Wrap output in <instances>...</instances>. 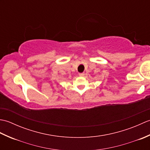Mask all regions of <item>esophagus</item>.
Wrapping results in <instances>:
<instances>
[{
  "mask_svg": "<svg viewBox=\"0 0 150 150\" xmlns=\"http://www.w3.org/2000/svg\"><path fill=\"white\" fill-rule=\"evenodd\" d=\"M79 76H81V77H82V76L84 75V73H79Z\"/></svg>",
  "mask_w": 150,
  "mask_h": 150,
  "instance_id": "esophagus-1",
  "label": "esophagus"
}]
</instances>
